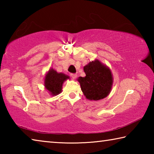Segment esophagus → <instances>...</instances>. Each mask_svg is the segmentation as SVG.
Returning <instances> with one entry per match:
<instances>
[{"mask_svg":"<svg viewBox=\"0 0 154 154\" xmlns=\"http://www.w3.org/2000/svg\"><path fill=\"white\" fill-rule=\"evenodd\" d=\"M71 77L72 78V79H76L77 75L75 74V73H71Z\"/></svg>","mask_w":154,"mask_h":154,"instance_id":"obj_1","label":"esophagus"}]
</instances>
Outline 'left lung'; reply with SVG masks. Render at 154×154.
Here are the masks:
<instances>
[{
  "label": "left lung",
  "mask_w": 154,
  "mask_h": 154,
  "mask_svg": "<svg viewBox=\"0 0 154 154\" xmlns=\"http://www.w3.org/2000/svg\"><path fill=\"white\" fill-rule=\"evenodd\" d=\"M85 76L78 79L82 92L89 100H98L107 96L111 89L113 77L109 68L94 60L83 68Z\"/></svg>",
  "instance_id": "8db88e82"
}]
</instances>
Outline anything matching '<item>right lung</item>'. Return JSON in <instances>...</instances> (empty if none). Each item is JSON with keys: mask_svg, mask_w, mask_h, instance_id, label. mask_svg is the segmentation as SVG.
Listing matches in <instances>:
<instances>
[{"mask_svg": "<svg viewBox=\"0 0 154 154\" xmlns=\"http://www.w3.org/2000/svg\"><path fill=\"white\" fill-rule=\"evenodd\" d=\"M67 79H69L67 75L50 69L45 76V86L52 95H57L62 92V84Z\"/></svg>", "mask_w": 154, "mask_h": 154, "instance_id": "right-lung-1", "label": "right lung"}]
</instances>
